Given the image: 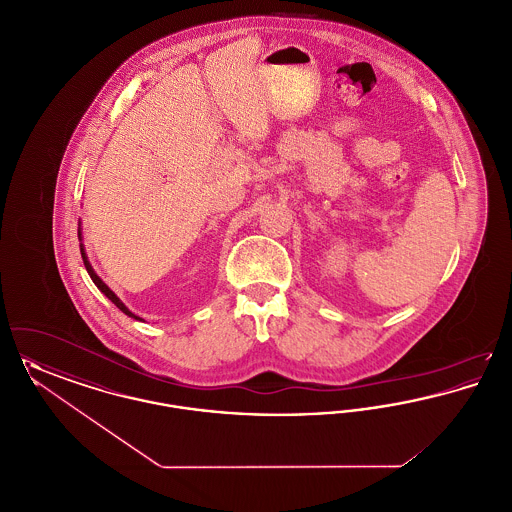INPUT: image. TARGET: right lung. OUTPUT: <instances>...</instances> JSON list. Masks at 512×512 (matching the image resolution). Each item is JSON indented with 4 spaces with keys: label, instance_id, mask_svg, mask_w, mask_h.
<instances>
[{
    "label": "right lung",
    "instance_id": "right-lung-1",
    "mask_svg": "<svg viewBox=\"0 0 512 512\" xmlns=\"http://www.w3.org/2000/svg\"><path fill=\"white\" fill-rule=\"evenodd\" d=\"M78 240H80V253H82V261H84V267L88 270V274H90V278H92V282L98 286L99 292L103 293L107 299H111L119 309H121L124 315H128L130 318H134V320H142V318L138 317V315H134L124 303H122L121 299L117 297V293L113 292L101 278H99L98 274H96V270L94 267L90 265V261H88V255H86V249H84V244H82V230H80V224H78Z\"/></svg>",
    "mask_w": 512,
    "mask_h": 512
}]
</instances>
